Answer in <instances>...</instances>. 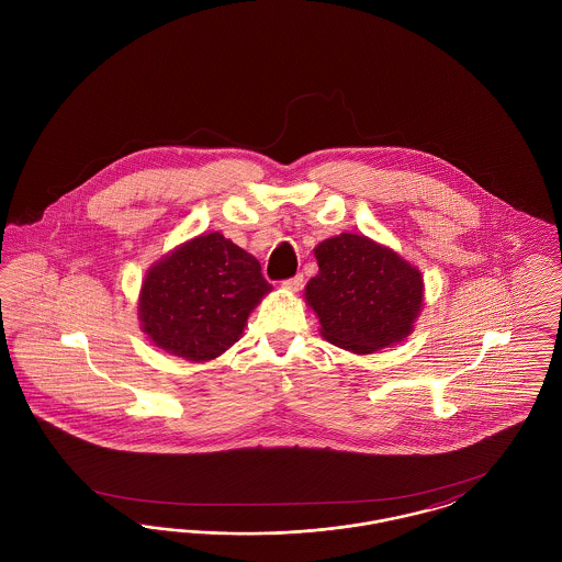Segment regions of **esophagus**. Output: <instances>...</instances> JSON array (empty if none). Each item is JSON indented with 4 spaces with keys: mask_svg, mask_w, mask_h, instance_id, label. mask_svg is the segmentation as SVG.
I'll return each mask as SVG.
<instances>
[{
    "mask_svg": "<svg viewBox=\"0 0 562 562\" xmlns=\"http://www.w3.org/2000/svg\"><path fill=\"white\" fill-rule=\"evenodd\" d=\"M301 286H303V276H301V273H296L294 278H289V280L282 282V289H286V291H291V293H296Z\"/></svg>",
    "mask_w": 562,
    "mask_h": 562,
    "instance_id": "obj_1",
    "label": "esophagus"
}]
</instances>
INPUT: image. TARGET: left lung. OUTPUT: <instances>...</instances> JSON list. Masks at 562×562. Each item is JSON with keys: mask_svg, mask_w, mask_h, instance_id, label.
Wrapping results in <instances>:
<instances>
[{"mask_svg": "<svg viewBox=\"0 0 562 562\" xmlns=\"http://www.w3.org/2000/svg\"><path fill=\"white\" fill-rule=\"evenodd\" d=\"M318 273L305 303L333 346L367 356L404 341L424 307V276L394 248L362 234H339L314 248Z\"/></svg>", "mask_w": 562, "mask_h": 562, "instance_id": "8db88e82", "label": "left lung"}]
</instances>
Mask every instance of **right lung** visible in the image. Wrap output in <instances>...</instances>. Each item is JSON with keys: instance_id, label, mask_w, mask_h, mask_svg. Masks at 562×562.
I'll use <instances>...</instances> for the list:
<instances>
[{"instance_id": "1", "label": "right lung", "mask_w": 562, "mask_h": 562, "mask_svg": "<svg viewBox=\"0 0 562 562\" xmlns=\"http://www.w3.org/2000/svg\"><path fill=\"white\" fill-rule=\"evenodd\" d=\"M271 293L259 261L223 234H200L147 269L138 322L156 348L209 362L232 348L250 312Z\"/></svg>"}]
</instances>
